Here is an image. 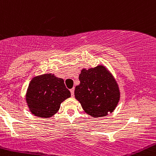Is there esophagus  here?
<instances>
[{
    "label": "esophagus",
    "instance_id": "1",
    "mask_svg": "<svg viewBox=\"0 0 156 156\" xmlns=\"http://www.w3.org/2000/svg\"><path fill=\"white\" fill-rule=\"evenodd\" d=\"M74 92H75V88H73L70 90V92H71L72 96H74Z\"/></svg>",
    "mask_w": 156,
    "mask_h": 156
}]
</instances>
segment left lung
<instances>
[{"label":"left lung","mask_w":156,"mask_h":156,"mask_svg":"<svg viewBox=\"0 0 156 156\" xmlns=\"http://www.w3.org/2000/svg\"><path fill=\"white\" fill-rule=\"evenodd\" d=\"M79 80L80 84L75 87V97L86 113L98 118L113 112L121 92L113 75L105 66L82 69Z\"/></svg>","instance_id":"1"}]
</instances>
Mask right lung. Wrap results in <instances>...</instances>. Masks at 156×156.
I'll return each instance as SVG.
<instances>
[{"instance_id": "add662e5", "label": "right lung", "mask_w": 156, "mask_h": 156, "mask_svg": "<svg viewBox=\"0 0 156 156\" xmlns=\"http://www.w3.org/2000/svg\"><path fill=\"white\" fill-rule=\"evenodd\" d=\"M71 96L64 81L52 73L35 76L26 93V102L31 113L49 119L59 110L61 104Z\"/></svg>"}]
</instances>
